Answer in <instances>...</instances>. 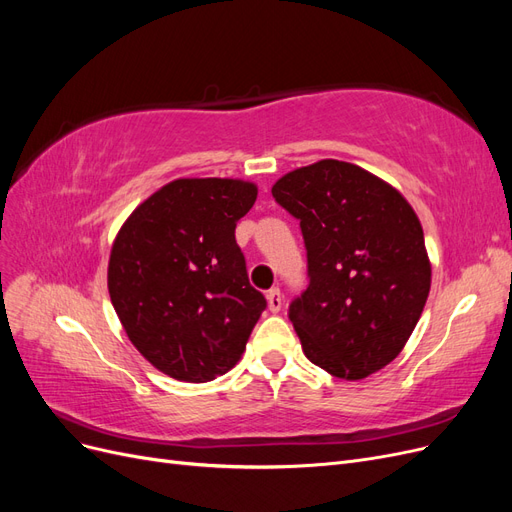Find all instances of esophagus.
Instances as JSON below:
<instances>
[{"instance_id":"1","label":"esophagus","mask_w":512,"mask_h":512,"mask_svg":"<svg viewBox=\"0 0 512 512\" xmlns=\"http://www.w3.org/2000/svg\"><path fill=\"white\" fill-rule=\"evenodd\" d=\"M267 301H269V309H271L273 314L280 312V309H282V301H284L280 288H271V290L267 292Z\"/></svg>"}]
</instances>
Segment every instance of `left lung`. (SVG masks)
I'll use <instances>...</instances> for the list:
<instances>
[{
    "label": "left lung",
    "instance_id": "8db88e82",
    "mask_svg": "<svg viewBox=\"0 0 512 512\" xmlns=\"http://www.w3.org/2000/svg\"><path fill=\"white\" fill-rule=\"evenodd\" d=\"M271 194L299 220L307 250L309 286L288 309L307 359L344 380L389 365L431 286L423 228L408 200L339 160L292 170Z\"/></svg>",
    "mask_w": 512,
    "mask_h": 512
}]
</instances>
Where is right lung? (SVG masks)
Returning a JSON list of instances; mask_svg holds the SVG:
<instances>
[{"label": "right lung", "mask_w": 512, "mask_h": 512, "mask_svg": "<svg viewBox=\"0 0 512 512\" xmlns=\"http://www.w3.org/2000/svg\"><path fill=\"white\" fill-rule=\"evenodd\" d=\"M256 196L241 179H175L117 232L108 294L134 348L162 374L209 382L241 359L267 307L235 239Z\"/></svg>", "instance_id": "1"}]
</instances>
